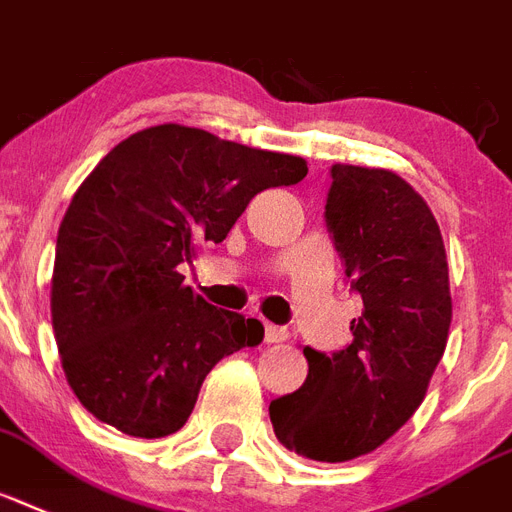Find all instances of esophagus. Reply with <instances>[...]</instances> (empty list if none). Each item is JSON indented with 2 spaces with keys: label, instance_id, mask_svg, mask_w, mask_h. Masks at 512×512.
Masks as SVG:
<instances>
[{
  "label": "esophagus",
  "instance_id": "34e87169",
  "mask_svg": "<svg viewBox=\"0 0 512 512\" xmlns=\"http://www.w3.org/2000/svg\"><path fill=\"white\" fill-rule=\"evenodd\" d=\"M264 340L269 342V345H274V342H285L287 340V329L285 327H274V324H266Z\"/></svg>",
  "mask_w": 512,
  "mask_h": 512
}]
</instances>
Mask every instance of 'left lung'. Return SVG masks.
<instances>
[{
  "mask_svg": "<svg viewBox=\"0 0 512 512\" xmlns=\"http://www.w3.org/2000/svg\"><path fill=\"white\" fill-rule=\"evenodd\" d=\"M329 172L324 217L363 311L345 350H303L306 382L272 400L269 418L287 450L342 463L384 445L424 403L453 301L442 232L424 198L390 170Z\"/></svg>",
  "mask_w": 512,
  "mask_h": 512,
  "instance_id": "1",
  "label": "left lung"
}]
</instances>
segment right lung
I'll return each mask as SVG.
<instances>
[{
	"label": "right lung",
	"instance_id": "add662e5",
	"mask_svg": "<svg viewBox=\"0 0 512 512\" xmlns=\"http://www.w3.org/2000/svg\"><path fill=\"white\" fill-rule=\"evenodd\" d=\"M306 159L185 125L117 143L80 183L59 225L52 327L75 398L143 439L188 421L206 374L264 340L259 319L209 306L180 264L222 243L256 193L295 185Z\"/></svg>",
	"mask_w": 512,
	"mask_h": 512
}]
</instances>
